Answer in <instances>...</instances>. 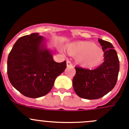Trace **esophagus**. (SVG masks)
<instances>
[{"label":"esophagus","mask_w":129,"mask_h":129,"mask_svg":"<svg viewBox=\"0 0 129 129\" xmlns=\"http://www.w3.org/2000/svg\"><path fill=\"white\" fill-rule=\"evenodd\" d=\"M67 67H70V66H73V64L70 60H67Z\"/></svg>","instance_id":"obj_1"}]
</instances>
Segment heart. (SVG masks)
Wrapping results in <instances>:
<instances>
[{
	"label": "heart",
	"mask_w": 129,
	"mask_h": 129,
	"mask_svg": "<svg viewBox=\"0 0 129 129\" xmlns=\"http://www.w3.org/2000/svg\"><path fill=\"white\" fill-rule=\"evenodd\" d=\"M67 50L70 55H78L77 61L86 67H94L101 62L103 52L94 43L79 42L69 44Z\"/></svg>",
	"instance_id": "heart-1"
}]
</instances>
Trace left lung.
Returning <instances> with one entry per match:
<instances>
[{
  "label": "left lung",
  "instance_id": "8db88e82",
  "mask_svg": "<svg viewBox=\"0 0 129 129\" xmlns=\"http://www.w3.org/2000/svg\"><path fill=\"white\" fill-rule=\"evenodd\" d=\"M104 52V62L95 69L76 67L73 88L81 98H101L113 89L117 83L119 70L118 54L110 43L98 39Z\"/></svg>",
  "mask_w": 129,
  "mask_h": 129
}]
</instances>
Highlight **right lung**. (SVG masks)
Here are the masks:
<instances>
[{"instance_id": "add662e5", "label": "right lung", "mask_w": 129, "mask_h": 129, "mask_svg": "<svg viewBox=\"0 0 129 129\" xmlns=\"http://www.w3.org/2000/svg\"><path fill=\"white\" fill-rule=\"evenodd\" d=\"M43 39L37 33L20 37L8 58L10 83L22 95L31 98L47 94L67 68L66 61H53L51 52L43 47Z\"/></svg>"}]
</instances>
